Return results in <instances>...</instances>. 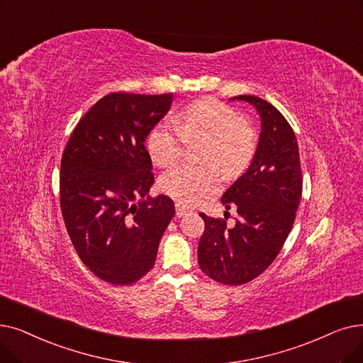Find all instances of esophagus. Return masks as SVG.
I'll return each mask as SVG.
<instances>
[{"mask_svg":"<svg viewBox=\"0 0 363 363\" xmlns=\"http://www.w3.org/2000/svg\"><path fill=\"white\" fill-rule=\"evenodd\" d=\"M175 209H177V216H178V218H182V216H185L188 212H190L185 206H182L181 203H177V204H175Z\"/></svg>","mask_w":363,"mask_h":363,"instance_id":"obj_1","label":"esophagus"}]
</instances>
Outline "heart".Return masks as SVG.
<instances>
[{"label":"heart","instance_id":"b5f03b06","mask_svg":"<svg viewBox=\"0 0 363 363\" xmlns=\"http://www.w3.org/2000/svg\"><path fill=\"white\" fill-rule=\"evenodd\" d=\"M204 139L200 160L204 166L181 164L167 170L159 179L160 191L185 206H196L220 188V173L239 175L257 152V133L230 105L204 99L177 117L175 123L164 118L157 123L147 138L151 160L162 167L177 163L185 140Z\"/></svg>","mask_w":363,"mask_h":363}]
</instances>
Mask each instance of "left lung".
Instances as JSON below:
<instances>
[{
  "label": "left lung",
  "mask_w": 363,
  "mask_h": 363,
  "mask_svg": "<svg viewBox=\"0 0 363 363\" xmlns=\"http://www.w3.org/2000/svg\"><path fill=\"white\" fill-rule=\"evenodd\" d=\"M239 101L254 105L262 132L250 167L220 199L227 209H238L233 227L225 219L200 213L204 231L199 242V265L223 285H245L276 259L294 225L303 194V173L295 133L288 120L252 94Z\"/></svg>",
  "instance_id": "obj_1"
}]
</instances>
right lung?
<instances>
[{"mask_svg": "<svg viewBox=\"0 0 363 363\" xmlns=\"http://www.w3.org/2000/svg\"><path fill=\"white\" fill-rule=\"evenodd\" d=\"M172 93H109L82 117L60 160V209L78 257L99 279L132 285L154 267L175 206L147 197L154 182L145 139Z\"/></svg>", "mask_w": 363, "mask_h": 363, "instance_id": "right-lung-1", "label": "right lung"}]
</instances>
